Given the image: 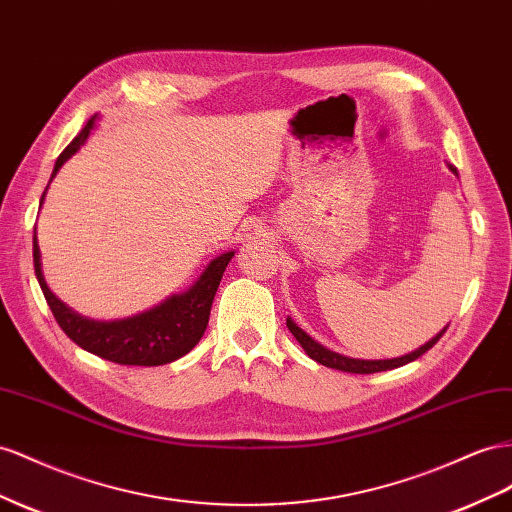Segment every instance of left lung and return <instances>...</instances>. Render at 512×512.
Masks as SVG:
<instances>
[{"label":"left lung","mask_w":512,"mask_h":512,"mask_svg":"<svg viewBox=\"0 0 512 512\" xmlns=\"http://www.w3.org/2000/svg\"><path fill=\"white\" fill-rule=\"evenodd\" d=\"M450 170L457 174V170H454L452 165H450ZM286 325L290 329V334L297 338V342L301 344L303 351H306L314 359V362H319V364H323L327 368L342 370V372H355V375H372V372H383V370H392V368H398V366H405V364L413 362V359H418L420 355H424L428 349H433L435 344H437V340L444 336L446 329H448V327H444L435 338L428 340L424 347L416 349L413 353H407L403 357H394V359H353V357H344L340 353H334V351L321 347L319 342H314L306 334V331L299 329L290 319H286Z\"/></svg>","instance_id":"obj_1"}]
</instances>
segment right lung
<instances>
[{"instance_id":"1","label":"right lung","mask_w":512,"mask_h":512,"mask_svg":"<svg viewBox=\"0 0 512 512\" xmlns=\"http://www.w3.org/2000/svg\"><path fill=\"white\" fill-rule=\"evenodd\" d=\"M94 120L96 116H92L86 127L77 133L75 140L62 150V155L58 157V161H55L51 178L58 174V170L62 168L68 157H73L77 150L84 146L94 127ZM45 193L43 198H40V204L45 200ZM232 256L234 252H228L211 260V265L204 269L200 280L193 284L187 293L174 295L168 301H163L161 306L148 310L144 314L131 316V319L99 323V321L84 319V316L68 310L64 303L51 293L43 278V269H40V250L36 243V228H34L36 278L40 288H43V295L49 303L55 321H58L64 334L75 344H79L81 349L99 355L107 359V362L122 364V366L170 364L174 359L187 355L193 347H196L204 334L206 325H209L217 286L222 282V275Z\"/></svg>"}]
</instances>
